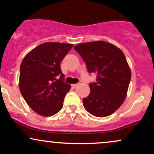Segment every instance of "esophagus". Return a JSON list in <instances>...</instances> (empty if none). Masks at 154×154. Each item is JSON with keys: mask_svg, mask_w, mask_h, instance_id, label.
<instances>
[{"mask_svg": "<svg viewBox=\"0 0 154 154\" xmlns=\"http://www.w3.org/2000/svg\"><path fill=\"white\" fill-rule=\"evenodd\" d=\"M77 85H78V84H72V88H75V87H77Z\"/></svg>", "mask_w": 154, "mask_h": 154, "instance_id": "34e87169", "label": "esophagus"}]
</instances>
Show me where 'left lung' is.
<instances>
[{
  "instance_id": "obj_1",
  "label": "left lung",
  "mask_w": 154,
  "mask_h": 154,
  "mask_svg": "<svg viewBox=\"0 0 154 154\" xmlns=\"http://www.w3.org/2000/svg\"><path fill=\"white\" fill-rule=\"evenodd\" d=\"M85 61L88 72L96 74L91 82L90 94L83 106L96 117L112 114L124 102L131 80V71L124 52L108 42H91L74 47Z\"/></svg>"
}]
</instances>
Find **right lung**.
<instances>
[{
	"mask_svg": "<svg viewBox=\"0 0 154 154\" xmlns=\"http://www.w3.org/2000/svg\"><path fill=\"white\" fill-rule=\"evenodd\" d=\"M73 47L46 42L23 58L20 69V90L29 107L41 116H52L62 109L71 85L64 82L60 63Z\"/></svg>",
	"mask_w": 154,
	"mask_h": 154,
	"instance_id": "1",
	"label": "right lung"
}]
</instances>
